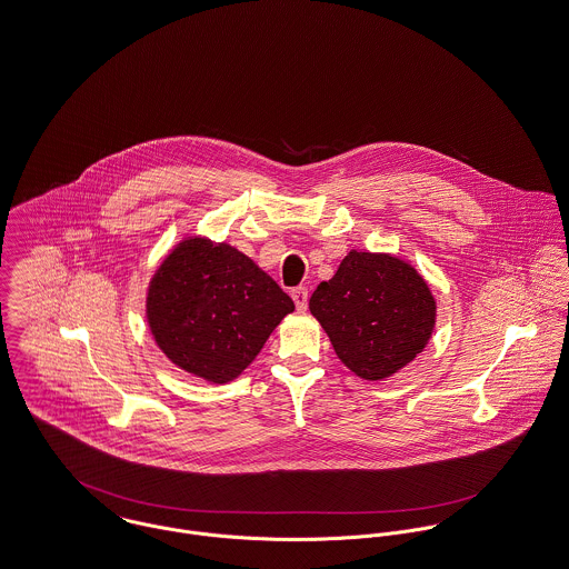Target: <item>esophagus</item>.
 Returning a JSON list of instances; mask_svg holds the SVG:
<instances>
[{"instance_id":"34e87169","label":"esophagus","mask_w":569,"mask_h":569,"mask_svg":"<svg viewBox=\"0 0 569 569\" xmlns=\"http://www.w3.org/2000/svg\"><path fill=\"white\" fill-rule=\"evenodd\" d=\"M307 299H309V295H307L306 286H299V288H295V290H292V301H295V306H297V309L306 311Z\"/></svg>"}]
</instances>
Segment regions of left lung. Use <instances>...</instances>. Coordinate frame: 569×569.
<instances>
[{"label": "left lung", "mask_w": 569, "mask_h": 569, "mask_svg": "<svg viewBox=\"0 0 569 569\" xmlns=\"http://www.w3.org/2000/svg\"><path fill=\"white\" fill-rule=\"evenodd\" d=\"M309 311L340 361L366 381H383L411 363L438 318L433 292L411 263L355 249L313 290Z\"/></svg>", "instance_id": "1"}]
</instances>
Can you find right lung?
Listing matches in <instances>:
<instances>
[{
    "mask_svg": "<svg viewBox=\"0 0 569 569\" xmlns=\"http://www.w3.org/2000/svg\"><path fill=\"white\" fill-rule=\"evenodd\" d=\"M292 299L258 263L227 242L188 236L153 272L147 322L183 372L229 383L260 355Z\"/></svg>",
    "mask_w": 569,
    "mask_h": 569,
    "instance_id": "add662e5",
    "label": "right lung"
}]
</instances>
